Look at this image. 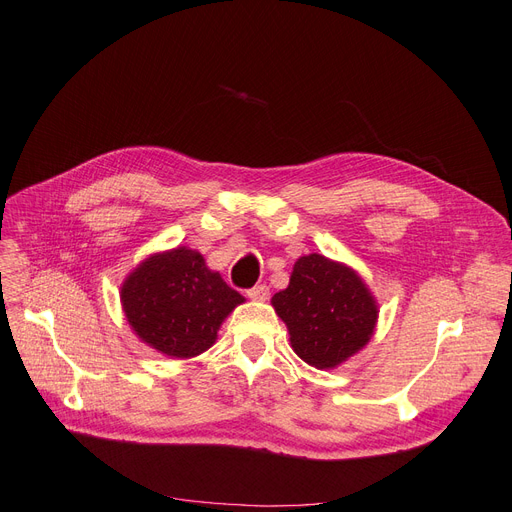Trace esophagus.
<instances>
[{
	"label": "esophagus",
	"mask_w": 512,
	"mask_h": 512,
	"mask_svg": "<svg viewBox=\"0 0 512 512\" xmlns=\"http://www.w3.org/2000/svg\"><path fill=\"white\" fill-rule=\"evenodd\" d=\"M247 297H249V299H253V301H265V299L270 297V286L257 284V286L249 288V291H247Z\"/></svg>",
	"instance_id": "obj_1"
}]
</instances>
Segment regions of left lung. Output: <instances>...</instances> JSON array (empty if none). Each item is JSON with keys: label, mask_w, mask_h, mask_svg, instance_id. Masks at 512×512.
Listing matches in <instances>:
<instances>
[{"label": "left lung", "mask_w": 512, "mask_h": 512, "mask_svg": "<svg viewBox=\"0 0 512 512\" xmlns=\"http://www.w3.org/2000/svg\"><path fill=\"white\" fill-rule=\"evenodd\" d=\"M295 353L309 366L335 368L372 337L376 305L353 270L324 255L301 257L288 288L272 297Z\"/></svg>", "instance_id": "8db88e82"}]
</instances>
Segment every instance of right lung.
I'll return each mask as SVG.
<instances>
[{
	"mask_svg": "<svg viewBox=\"0 0 512 512\" xmlns=\"http://www.w3.org/2000/svg\"><path fill=\"white\" fill-rule=\"evenodd\" d=\"M121 301L144 343L171 358H194L215 343L221 322L244 297L207 268L201 253L180 247L129 274Z\"/></svg>",
	"mask_w": 512,
	"mask_h": 512,
	"instance_id": "add662e5",
	"label": "right lung"
}]
</instances>
